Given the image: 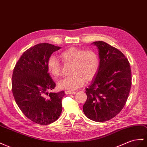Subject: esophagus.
<instances>
[{"label": "esophagus", "mask_w": 147, "mask_h": 147, "mask_svg": "<svg viewBox=\"0 0 147 147\" xmlns=\"http://www.w3.org/2000/svg\"><path fill=\"white\" fill-rule=\"evenodd\" d=\"M65 94H75V92H69V91H65Z\"/></svg>", "instance_id": "34e87169"}]
</instances>
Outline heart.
Instances as JSON below:
<instances>
[{
	"label": "heart",
	"mask_w": 147,
	"mask_h": 147,
	"mask_svg": "<svg viewBox=\"0 0 147 147\" xmlns=\"http://www.w3.org/2000/svg\"><path fill=\"white\" fill-rule=\"evenodd\" d=\"M60 57L65 65L72 64L70 74L72 75L63 78L58 83L61 89L74 91L80 88L85 82L92 80L96 76L100 66L99 55L92 49L85 50L71 47L62 52ZM49 73L55 79L62 74V67L58 59L51 55L47 62Z\"/></svg>",
	"instance_id": "1"
}]
</instances>
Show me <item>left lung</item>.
Returning <instances> with one entry per match:
<instances>
[{"instance_id": "1", "label": "left lung", "mask_w": 147, "mask_h": 147, "mask_svg": "<svg viewBox=\"0 0 147 147\" xmlns=\"http://www.w3.org/2000/svg\"><path fill=\"white\" fill-rule=\"evenodd\" d=\"M92 44L98 49L100 66L86 88L87 100L83 110L90 119L105 122L116 116L125 105L131 88V69L119 50L104 41Z\"/></svg>"}]
</instances>
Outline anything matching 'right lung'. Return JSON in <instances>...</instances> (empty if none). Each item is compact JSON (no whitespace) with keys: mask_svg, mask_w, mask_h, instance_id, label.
<instances>
[{"mask_svg":"<svg viewBox=\"0 0 147 147\" xmlns=\"http://www.w3.org/2000/svg\"><path fill=\"white\" fill-rule=\"evenodd\" d=\"M61 48L39 43L23 53L13 69L11 87L16 103L26 117L40 125L54 122L62 113L65 93H48L55 83L47 69L49 57Z\"/></svg>","mask_w":147,"mask_h":147,"instance_id":"right-lung-1","label":"right lung"}]
</instances>
